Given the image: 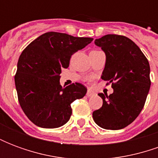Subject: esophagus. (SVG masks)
<instances>
[{"instance_id":"esophagus-1","label":"esophagus","mask_w":158,"mask_h":158,"mask_svg":"<svg viewBox=\"0 0 158 158\" xmlns=\"http://www.w3.org/2000/svg\"><path fill=\"white\" fill-rule=\"evenodd\" d=\"M86 95H87V96L90 97V96H93L94 95H95V92H93L91 89H88V90H87V94H86Z\"/></svg>"}]
</instances>
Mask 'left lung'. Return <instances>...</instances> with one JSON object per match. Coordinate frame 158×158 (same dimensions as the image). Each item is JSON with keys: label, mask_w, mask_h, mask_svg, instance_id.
Returning a JSON list of instances; mask_svg holds the SVG:
<instances>
[{"label": "left lung", "mask_w": 158, "mask_h": 158, "mask_svg": "<svg viewBox=\"0 0 158 158\" xmlns=\"http://www.w3.org/2000/svg\"><path fill=\"white\" fill-rule=\"evenodd\" d=\"M95 44L106 54L102 79L112 84L113 93L98 94L103 104L93 112V119L102 129H123L144 107L151 86L149 62L139 46L125 36L106 35Z\"/></svg>", "instance_id": "left-lung-1"}]
</instances>
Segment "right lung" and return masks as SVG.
<instances>
[{"label": "right lung", "mask_w": 158, "mask_h": 158, "mask_svg": "<svg viewBox=\"0 0 158 158\" xmlns=\"http://www.w3.org/2000/svg\"><path fill=\"white\" fill-rule=\"evenodd\" d=\"M92 40L47 32L23 51L14 78L16 89L23 113L35 125L45 129L64 125L72 114L71 103L85 96L87 89L79 83L62 87L60 73L62 68H69L73 54Z\"/></svg>", "instance_id": "add662e5"}]
</instances>
